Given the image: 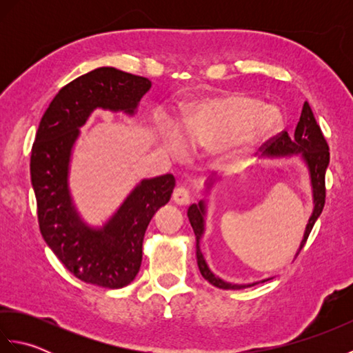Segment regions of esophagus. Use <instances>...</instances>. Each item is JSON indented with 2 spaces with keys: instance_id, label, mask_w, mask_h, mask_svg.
Returning a JSON list of instances; mask_svg holds the SVG:
<instances>
[{
  "instance_id": "1",
  "label": "esophagus",
  "mask_w": 353,
  "mask_h": 353,
  "mask_svg": "<svg viewBox=\"0 0 353 353\" xmlns=\"http://www.w3.org/2000/svg\"><path fill=\"white\" fill-rule=\"evenodd\" d=\"M172 200H174L176 205L185 206L191 201V194L188 190L183 188V186H179V188H176L174 192H172Z\"/></svg>"
}]
</instances>
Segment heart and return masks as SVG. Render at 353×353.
Returning a JSON list of instances; mask_svg holds the SVG:
<instances>
[{
    "mask_svg": "<svg viewBox=\"0 0 353 353\" xmlns=\"http://www.w3.org/2000/svg\"><path fill=\"white\" fill-rule=\"evenodd\" d=\"M281 124L279 110L243 94H226L194 106L183 118V130L174 124L161 129V144L176 159L191 152L190 142L205 150L232 142L252 144L272 134Z\"/></svg>",
    "mask_w": 353,
    "mask_h": 353,
    "instance_id": "b5f03b06",
    "label": "heart"
}]
</instances>
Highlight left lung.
<instances>
[{"instance_id":"obj_1","label":"left lung","mask_w":353,"mask_h":353,"mask_svg":"<svg viewBox=\"0 0 353 353\" xmlns=\"http://www.w3.org/2000/svg\"><path fill=\"white\" fill-rule=\"evenodd\" d=\"M303 157V161L308 165L310 174H311V183H312V194H314V211L311 219L308 221V226H306L303 239L301 243V252L303 245L308 239L311 230L314 228V223L317 221L321 211L325 208V199H326V185H325V174L326 168L329 165V145L321 133L320 125L317 124L316 118H314L312 110L310 108L308 101L303 103V109L301 114V119L296 125L294 137H290L287 130L281 132L276 134L270 141L264 144V154L265 156H288V154H299ZM205 203L200 201L199 205H191L188 209V219L192 226L194 234H196V241H197V264L201 276L205 279L212 283L214 287L221 288V290H241L245 288V285H236V283H229L221 281L220 277H216L211 270H209L203 254L200 252V238L203 235L205 223ZM250 287V285H247Z\"/></svg>"}]
</instances>
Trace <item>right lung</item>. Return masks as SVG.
Instances as JSON below:
<instances>
[{"label": "right lung", "mask_w": 353, "mask_h": 353, "mask_svg": "<svg viewBox=\"0 0 353 353\" xmlns=\"http://www.w3.org/2000/svg\"><path fill=\"white\" fill-rule=\"evenodd\" d=\"M152 81L103 66L65 85L39 123L30 157L41 234L77 279L104 288H123L138 274L150 220L167 205L176 179H145L101 229L80 220L68 188L70 157L79 129L97 108L133 115Z\"/></svg>", "instance_id": "right-lung-1"}]
</instances>
